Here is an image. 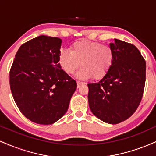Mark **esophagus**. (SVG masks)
<instances>
[{
    "instance_id": "esophagus-1",
    "label": "esophagus",
    "mask_w": 156,
    "mask_h": 156,
    "mask_svg": "<svg viewBox=\"0 0 156 156\" xmlns=\"http://www.w3.org/2000/svg\"><path fill=\"white\" fill-rule=\"evenodd\" d=\"M83 84H85L84 82H81V81H77V86H78V88H79L80 85H83Z\"/></svg>"
}]
</instances>
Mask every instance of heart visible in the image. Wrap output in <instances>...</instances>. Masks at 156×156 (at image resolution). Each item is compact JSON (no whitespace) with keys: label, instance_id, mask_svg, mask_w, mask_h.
<instances>
[{"label":"heart","instance_id":"heart-1","mask_svg":"<svg viewBox=\"0 0 156 156\" xmlns=\"http://www.w3.org/2000/svg\"><path fill=\"white\" fill-rule=\"evenodd\" d=\"M112 48L98 42L81 40L75 42L69 50H63L59 54V64L68 74H73L80 67L77 77L87 79L93 77L100 78L108 71L114 61Z\"/></svg>","mask_w":156,"mask_h":156}]
</instances>
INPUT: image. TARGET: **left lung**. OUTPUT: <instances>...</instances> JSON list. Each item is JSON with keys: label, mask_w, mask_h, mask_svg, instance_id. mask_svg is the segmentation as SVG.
I'll use <instances>...</instances> for the list:
<instances>
[{"label": "left lung", "mask_w": 156, "mask_h": 156, "mask_svg": "<svg viewBox=\"0 0 156 156\" xmlns=\"http://www.w3.org/2000/svg\"><path fill=\"white\" fill-rule=\"evenodd\" d=\"M113 63L97 83H89L88 101L94 116L108 124H118L136 112L142 98L146 62L133 44L114 39Z\"/></svg>", "instance_id": "obj_1"}]
</instances>
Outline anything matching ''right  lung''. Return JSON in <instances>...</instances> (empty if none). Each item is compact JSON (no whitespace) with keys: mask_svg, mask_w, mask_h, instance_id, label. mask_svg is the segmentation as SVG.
Masks as SVG:
<instances>
[{"mask_svg":"<svg viewBox=\"0 0 156 156\" xmlns=\"http://www.w3.org/2000/svg\"><path fill=\"white\" fill-rule=\"evenodd\" d=\"M62 39L41 35L19 48L10 69L12 96L21 113L41 125H51L67 112L77 88L59 64Z\"/></svg>","mask_w":156,"mask_h":156,"instance_id":"add662e5","label":"right lung"}]
</instances>
